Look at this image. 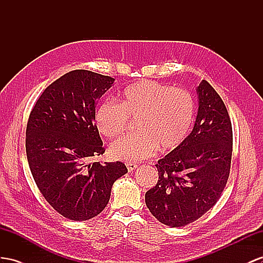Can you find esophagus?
Instances as JSON below:
<instances>
[{
  "label": "esophagus",
  "instance_id": "esophagus-1",
  "mask_svg": "<svg viewBox=\"0 0 263 263\" xmlns=\"http://www.w3.org/2000/svg\"><path fill=\"white\" fill-rule=\"evenodd\" d=\"M126 166H127V170H129V172L136 170L138 167V164L136 163H126Z\"/></svg>",
  "mask_w": 263,
  "mask_h": 263
}]
</instances>
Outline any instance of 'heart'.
Returning <instances> with one entry per match:
<instances>
[{
  "mask_svg": "<svg viewBox=\"0 0 263 263\" xmlns=\"http://www.w3.org/2000/svg\"><path fill=\"white\" fill-rule=\"evenodd\" d=\"M196 104L184 89L144 80L122 92L121 104L106 101L96 113L100 133L116 138L124 133L129 118L138 120V134L119 139L111 144L110 154L118 160L138 162L159 150H174L183 142L194 119Z\"/></svg>",
  "mask_w": 263,
  "mask_h": 263,
  "instance_id": "1",
  "label": "heart"
}]
</instances>
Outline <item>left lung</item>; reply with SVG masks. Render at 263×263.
Returning a JSON list of instances; mask_svg holds the SVG:
<instances>
[{
  "label": "left lung",
  "instance_id": "obj_1",
  "mask_svg": "<svg viewBox=\"0 0 263 263\" xmlns=\"http://www.w3.org/2000/svg\"><path fill=\"white\" fill-rule=\"evenodd\" d=\"M199 109L192 132L156 164L159 180L145 204L161 223L184 227L217 203L232 157V125L219 94L205 80L197 87Z\"/></svg>",
  "mask_w": 263,
  "mask_h": 263
}]
</instances>
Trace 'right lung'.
Instances as JSON below:
<instances>
[{"instance_id": "add662e5", "label": "right lung", "mask_w": 263, "mask_h": 263, "mask_svg": "<svg viewBox=\"0 0 263 263\" xmlns=\"http://www.w3.org/2000/svg\"><path fill=\"white\" fill-rule=\"evenodd\" d=\"M114 79L74 70L50 84L31 111L26 157L33 179L50 205L64 218L85 221L103 211L111 189L127 172L122 162L89 163L104 153L96 105Z\"/></svg>"}]
</instances>
